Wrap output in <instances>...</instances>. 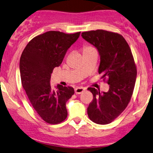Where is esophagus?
Segmentation results:
<instances>
[{"label": "esophagus", "instance_id": "34e87169", "mask_svg": "<svg viewBox=\"0 0 153 153\" xmlns=\"http://www.w3.org/2000/svg\"><path fill=\"white\" fill-rule=\"evenodd\" d=\"M75 91V93L76 94H81L82 92H84L85 91V89L84 88V87H77L75 88L74 89Z\"/></svg>", "mask_w": 153, "mask_h": 153}]
</instances>
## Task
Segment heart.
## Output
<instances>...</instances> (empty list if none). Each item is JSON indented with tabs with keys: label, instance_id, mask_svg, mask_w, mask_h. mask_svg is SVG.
Listing matches in <instances>:
<instances>
[{
	"label": "heart",
	"instance_id": "1",
	"mask_svg": "<svg viewBox=\"0 0 153 153\" xmlns=\"http://www.w3.org/2000/svg\"><path fill=\"white\" fill-rule=\"evenodd\" d=\"M94 50H96V49H95L94 47L90 46V45L84 46L83 47H82V53H83V54L85 53H87V52L94 51Z\"/></svg>",
	"mask_w": 153,
	"mask_h": 153
}]
</instances>
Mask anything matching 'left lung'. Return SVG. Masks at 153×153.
<instances>
[{"label": "left lung", "mask_w": 153, "mask_h": 153, "mask_svg": "<svg viewBox=\"0 0 153 153\" xmlns=\"http://www.w3.org/2000/svg\"><path fill=\"white\" fill-rule=\"evenodd\" d=\"M81 36L98 50V72L110 86L103 93L94 87L87 89L94 96L87 108L88 117L97 124L111 123L126 108L133 94L137 75L134 56L126 39L117 32L97 30L82 32Z\"/></svg>", "instance_id": "obj_1"}]
</instances>
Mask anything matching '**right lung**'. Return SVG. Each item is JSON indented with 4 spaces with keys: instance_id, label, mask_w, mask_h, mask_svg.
<instances>
[{
    "instance_id": "right-lung-1",
    "label": "right lung",
    "mask_w": 153,
    "mask_h": 153,
    "mask_svg": "<svg viewBox=\"0 0 153 153\" xmlns=\"http://www.w3.org/2000/svg\"><path fill=\"white\" fill-rule=\"evenodd\" d=\"M80 33L49 31L38 35L27 44L20 57L22 86L35 111L49 124L60 123L68 116L66 103L74 94V89L59 85L53 89L50 79Z\"/></svg>"
}]
</instances>
